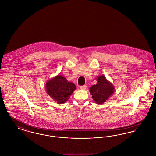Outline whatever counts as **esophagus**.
I'll return each instance as SVG.
<instances>
[{"label":"esophagus","mask_w":156,"mask_h":156,"mask_svg":"<svg viewBox=\"0 0 156 156\" xmlns=\"http://www.w3.org/2000/svg\"><path fill=\"white\" fill-rule=\"evenodd\" d=\"M80 88L82 90H85L86 89V86H81L80 87Z\"/></svg>","instance_id":"esophagus-1"}]
</instances>
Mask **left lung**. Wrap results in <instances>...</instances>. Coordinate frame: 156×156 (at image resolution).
I'll list each match as a JSON object with an SVG mask.
<instances>
[{
    "instance_id": "left-lung-1",
    "label": "left lung",
    "mask_w": 156,
    "mask_h": 156,
    "mask_svg": "<svg viewBox=\"0 0 156 156\" xmlns=\"http://www.w3.org/2000/svg\"><path fill=\"white\" fill-rule=\"evenodd\" d=\"M96 80L97 84L92 86L89 88V91L95 103L102 104L114 94L115 87L104 75L98 76Z\"/></svg>"
}]
</instances>
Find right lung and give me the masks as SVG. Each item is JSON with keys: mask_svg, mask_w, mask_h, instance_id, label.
I'll return each instance as SVG.
<instances>
[{"mask_svg": "<svg viewBox=\"0 0 156 156\" xmlns=\"http://www.w3.org/2000/svg\"><path fill=\"white\" fill-rule=\"evenodd\" d=\"M45 89L47 93L55 101L62 104L68 101L76 87L74 83L68 81L62 75H58L47 81Z\"/></svg>", "mask_w": 156, "mask_h": 156, "instance_id": "add662e5", "label": "right lung"}]
</instances>
